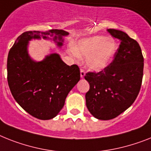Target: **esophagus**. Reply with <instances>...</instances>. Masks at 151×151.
Returning <instances> with one entry per match:
<instances>
[{"mask_svg": "<svg viewBox=\"0 0 151 151\" xmlns=\"http://www.w3.org/2000/svg\"><path fill=\"white\" fill-rule=\"evenodd\" d=\"M85 75H86V72H85L83 69H80V76L81 78H83L85 76Z\"/></svg>", "mask_w": 151, "mask_h": 151, "instance_id": "1", "label": "esophagus"}]
</instances>
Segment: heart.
I'll return each instance as SVG.
<instances>
[{
  "mask_svg": "<svg viewBox=\"0 0 151 151\" xmlns=\"http://www.w3.org/2000/svg\"><path fill=\"white\" fill-rule=\"evenodd\" d=\"M74 56H86V65L93 71L105 68L113 60L117 50V45L113 39L103 36H93L83 38L73 45Z\"/></svg>",
  "mask_w": 151,
  "mask_h": 151,
  "instance_id": "obj_1",
  "label": "heart"
}]
</instances>
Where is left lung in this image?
I'll use <instances>...</instances> for the list:
<instances>
[{"label":"left lung","mask_w":151,"mask_h":151,"mask_svg":"<svg viewBox=\"0 0 151 151\" xmlns=\"http://www.w3.org/2000/svg\"><path fill=\"white\" fill-rule=\"evenodd\" d=\"M107 31L120 41L113 62L99 73L89 72L84 76L89 83L87 108L94 117L103 120L116 117L134 103L144 75V57L138 42L122 31Z\"/></svg>","instance_id":"left-lung-1"}]
</instances>
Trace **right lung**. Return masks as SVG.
I'll list each match as a JSON object with an SVG mask.
<instances>
[{
  "mask_svg": "<svg viewBox=\"0 0 151 151\" xmlns=\"http://www.w3.org/2000/svg\"><path fill=\"white\" fill-rule=\"evenodd\" d=\"M68 35L59 29L25 32L18 36L8 53L7 83L11 94L27 113L37 119L45 120L58 115L68 93L80 79V71L77 65L69 66L55 53L42 62H35L28 53V41L41 37L48 39L49 36L61 47L62 36Z\"/></svg>",
  "mask_w": 151,
  "mask_h": 151,
  "instance_id": "obj_1",
  "label": "right lung"
}]
</instances>
